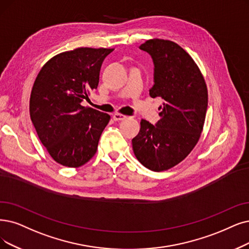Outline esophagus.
<instances>
[{
  "mask_svg": "<svg viewBox=\"0 0 249 249\" xmlns=\"http://www.w3.org/2000/svg\"><path fill=\"white\" fill-rule=\"evenodd\" d=\"M127 116L124 115V114H121V113H114L113 114V119L114 121H124V119H125Z\"/></svg>",
  "mask_w": 249,
  "mask_h": 249,
  "instance_id": "1",
  "label": "esophagus"
}]
</instances>
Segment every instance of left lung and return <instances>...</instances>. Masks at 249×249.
I'll use <instances>...</instances> for the list:
<instances>
[{
	"label": "left lung",
	"mask_w": 249,
	"mask_h": 249,
	"mask_svg": "<svg viewBox=\"0 0 249 249\" xmlns=\"http://www.w3.org/2000/svg\"><path fill=\"white\" fill-rule=\"evenodd\" d=\"M139 48L151 56L154 64V85L149 94L164 102L155 124L141 121L140 132L132 140L133 150L149 170L166 171L185 159L199 140L207 89L199 68L178 44L153 38Z\"/></svg>",
	"instance_id": "obj_1"
}]
</instances>
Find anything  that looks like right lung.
Here are the masks:
<instances>
[{"label":"right lung","instance_id":"1","mask_svg":"<svg viewBox=\"0 0 249 249\" xmlns=\"http://www.w3.org/2000/svg\"><path fill=\"white\" fill-rule=\"evenodd\" d=\"M113 49L78 48L53 57L38 72L29 113L54 160L78 167L95 155L110 115L81 103L99 84L100 68Z\"/></svg>","mask_w":249,"mask_h":249}]
</instances>
